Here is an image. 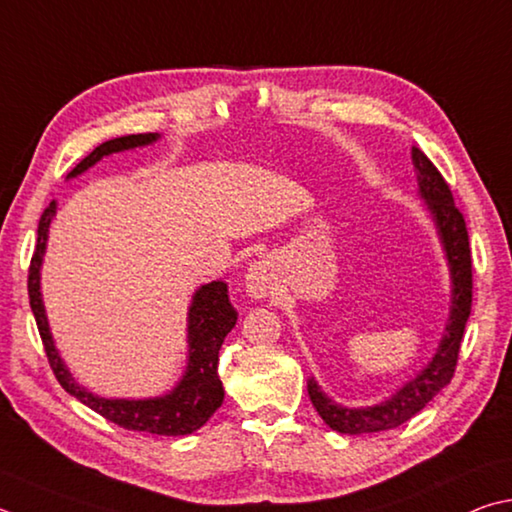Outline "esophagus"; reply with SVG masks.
I'll return each mask as SVG.
<instances>
[{"label": "esophagus", "mask_w": 512, "mask_h": 512, "mask_svg": "<svg viewBox=\"0 0 512 512\" xmlns=\"http://www.w3.org/2000/svg\"><path fill=\"white\" fill-rule=\"evenodd\" d=\"M275 288V273L268 259H257L248 266L246 271V293L253 300H264L273 293Z\"/></svg>", "instance_id": "1"}]
</instances>
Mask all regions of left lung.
Here are the masks:
<instances>
[{"label":"left lung","instance_id":"1","mask_svg":"<svg viewBox=\"0 0 512 512\" xmlns=\"http://www.w3.org/2000/svg\"><path fill=\"white\" fill-rule=\"evenodd\" d=\"M412 163L418 181V197L423 199V206L430 215L436 228V237L441 241L445 262H448L450 275V313L445 322L443 336L439 347H436L432 360L418 371V374L407 380L403 387L380 401L376 405L347 407L333 401L331 396L322 392L318 380L309 376L306 389L315 407V412L322 416L331 430L340 434H371L385 432L410 421L418 414L441 389L450 383L454 367H457L459 347L463 338V329L470 318L472 304V262H470V244L468 230L463 215L452 201V192L448 183L436 170L432 161L412 147Z\"/></svg>","mask_w":512,"mask_h":512}]
</instances>
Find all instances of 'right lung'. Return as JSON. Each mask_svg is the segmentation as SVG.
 Here are the masks:
<instances>
[{
  "label": "right lung",
  "instance_id": "add662e5",
  "mask_svg": "<svg viewBox=\"0 0 512 512\" xmlns=\"http://www.w3.org/2000/svg\"><path fill=\"white\" fill-rule=\"evenodd\" d=\"M159 138L161 134H129L102 143L87 159H82L73 167L67 179H76L82 172H87L89 167L105 159V156L136 150V147H147L159 141ZM55 212H58V201H51L49 208L42 212L40 226H37V246L29 271V297L31 311L44 342V351L49 356L58 383L64 387V392H69L80 403H85L100 416H105L107 421L125 427V430L165 436H185L197 432L224 403V385H221L217 374L219 349L224 345L232 327L237 324V311L230 304L228 284L215 280L201 284L194 291L188 306V356H185V371L170 392L150 398L98 396L73 378L60 349L55 347L49 318H46L40 273Z\"/></svg>",
  "mask_w": 512,
  "mask_h": 512
}]
</instances>
